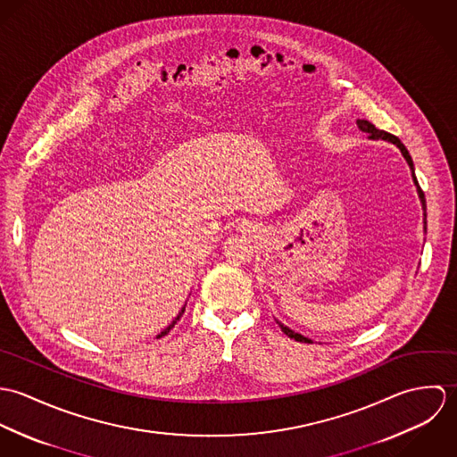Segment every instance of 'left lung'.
<instances>
[{
  "label": "left lung",
  "mask_w": 457,
  "mask_h": 457,
  "mask_svg": "<svg viewBox=\"0 0 457 457\" xmlns=\"http://www.w3.org/2000/svg\"><path fill=\"white\" fill-rule=\"evenodd\" d=\"M357 127H359V130L366 131V133H370V138H373V140H387V142H392V144H395L397 147H399V151H401V154L404 156V160L408 162V165H410V170H411V178H413V183H415V187H417V192H419V198H420V202H422V209H424V230L428 228V221H426V198H424V192L420 190V187H419V183H417V178H415V169H413V162H411V156H410V153H408V149L404 147V144L395 137V135H391V133H387V131L378 130L373 123H370V121H366V120H357ZM279 324V322H278ZM281 327V330L288 336V337H292V339H295V341H301V343H313L312 339H308V337H304L303 334H299V332H294L292 328H288L287 326H283V324H279Z\"/></svg>",
  "instance_id": "1"
}]
</instances>
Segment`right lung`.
<instances>
[{"label":"right lung","mask_w":457,"mask_h":457,"mask_svg":"<svg viewBox=\"0 0 457 457\" xmlns=\"http://www.w3.org/2000/svg\"><path fill=\"white\" fill-rule=\"evenodd\" d=\"M185 308H187V304H185V306H183V308H181V312H179V315H178V317H176V319H174V320H172V322H170V324H169V327H165V328H163V330H162V332H160V334H158V336H156V339H158V337H163V336H167V334H169V332H170V328H172V327L176 326V324H178V320H179V319H181V317H183V313H185Z\"/></svg>","instance_id":"obj_1"}]
</instances>
